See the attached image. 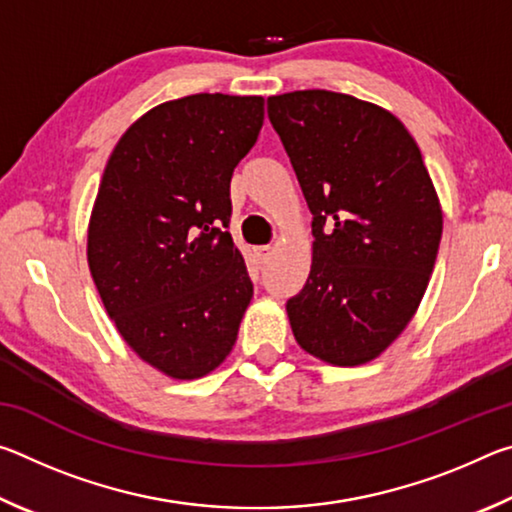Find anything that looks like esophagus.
I'll use <instances>...</instances> for the list:
<instances>
[{
	"instance_id": "34e87169",
	"label": "esophagus",
	"mask_w": 512,
	"mask_h": 512,
	"mask_svg": "<svg viewBox=\"0 0 512 512\" xmlns=\"http://www.w3.org/2000/svg\"><path fill=\"white\" fill-rule=\"evenodd\" d=\"M255 250H257V257L262 259V262H266V259L275 253L273 246H259V248H255Z\"/></svg>"
}]
</instances>
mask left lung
<instances>
[{
    "mask_svg": "<svg viewBox=\"0 0 512 512\" xmlns=\"http://www.w3.org/2000/svg\"><path fill=\"white\" fill-rule=\"evenodd\" d=\"M311 210V271L287 302L302 350L329 366L377 359L418 311L443 207L418 144L393 112L343 92L268 97Z\"/></svg>",
    "mask_w": 512,
    "mask_h": 512,
    "instance_id": "1",
    "label": "left lung"
}]
</instances>
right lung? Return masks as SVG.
<instances>
[{
    "label": "right lung",
    "mask_w": 512,
    "mask_h": 512,
    "mask_svg": "<svg viewBox=\"0 0 512 512\" xmlns=\"http://www.w3.org/2000/svg\"><path fill=\"white\" fill-rule=\"evenodd\" d=\"M264 124L262 97L189 94L133 121L88 223L103 307L137 357L171 379L210 375L253 298L232 244L230 178Z\"/></svg>",
    "instance_id": "right-lung-1"
}]
</instances>
